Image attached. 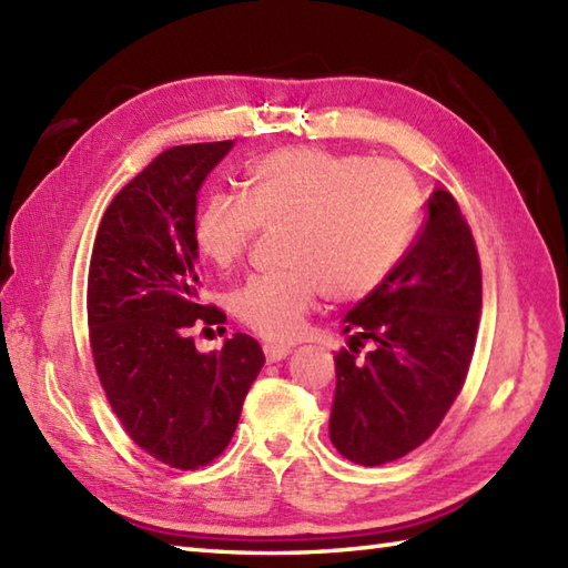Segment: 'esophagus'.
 <instances>
[{
	"label": "esophagus",
	"mask_w": 568,
	"mask_h": 568,
	"mask_svg": "<svg viewBox=\"0 0 568 568\" xmlns=\"http://www.w3.org/2000/svg\"><path fill=\"white\" fill-rule=\"evenodd\" d=\"M263 354L268 364H275V361H283L287 354H291V348L277 346V344H263Z\"/></svg>",
	"instance_id": "1"
}]
</instances>
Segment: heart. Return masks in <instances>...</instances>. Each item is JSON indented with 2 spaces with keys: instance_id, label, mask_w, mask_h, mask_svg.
Returning a JSON list of instances; mask_svg holds the SVG:
<instances>
[{
  "instance_id": "1",
  "label": "heart",
  "mask_w": 568,
  "mask_h": 568,
  "mask_svg": "<svg viewBox=\"0 0 568 568\" xmlns=\"http://www.w3.org/2000/svg\"><path fill=\"white\" fill-rule=\"evenodd\" d=\"M244 200L212 195L195 216V244L212 263H236L258 226L291 224L281 275H253L232 293L236 320L263 339L291 342L322 293L339 303L378 291L415 234L419 195L400 165L291 146L244 173Z\"/></svg>"
}]
</instances>
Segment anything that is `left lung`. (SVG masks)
<instances>
[{"instance_id": "obj_1", "label": "left lung", "mask_w": 568, "mask_h": 568, "mask_svg": "<svg viewBox=\"0 0 568 568\" xmlns=\"http://www.w3.org/2000/svg\"><path fill=\"white\" fill-rule=\"evenodd\" d=\"M415 244L378 291L346 312L334 356L329 437L348 462L381 466L439 427L462 393L480 320V265L456 200L437 187ZM364 341L374 352L355 354Z\"/></svg>"}]
</instances>
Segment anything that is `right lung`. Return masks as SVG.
I'll return each mask as SVG.
<instances>
[{
	"mask_svg": "<svg viewBox=\"0 0 568 568\" xmlns=\"http://www.w3.org/2000/svg\"><path fill=\"white\" fill-rule=\"evenodd\" d=\"M232 141L163 151L106 207L88 273L94 368L114 415L143 452L197 468L232 442L241 405L265 364L236 332L202 354L187 329L222 312L200 305L197 192Z\"/></svg>",
	"mask_w": 568,
	"mask_h": 568,
	"instance_id": "1",
	"label": "right lung"
}]
</instances>
